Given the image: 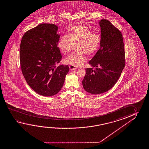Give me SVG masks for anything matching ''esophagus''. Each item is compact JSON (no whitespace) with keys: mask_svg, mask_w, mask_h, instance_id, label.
Returning <instances> with one entry per match:
<instances>
[{"mask_svg":"<svg viewBox=\"0 0 149 149\" xmlns=\"http://www.w3.org/2000/svg\"><path fill=\"white\" fill-rule=\"evenodd\" d=\"M69 68H70V69L71 70H76V69H77V67H75V66H73V65H70L69 66Z\"/></svg>","mask_w":149,"mask_h":149,"instance_id":"34e87169","label":"esophagus"}]
</instances>
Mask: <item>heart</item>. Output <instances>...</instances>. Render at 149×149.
<instances>
[{
    "instance_id": "obj_1",
    "label": "heart",
    "mask_w": 149,
    "mask_h": 149,
    "mask_svg": "<svg viewBox=\"0 0 149 149\" xmlns=\"http://www.w3.org/2000/svg\"><path fill=\"white\" fill-rule=\"evenodd\" d=\"M101 37L86 26L76 25L71 28L67 35L61 37L58 47L60 51L66 54L71 50L73 45H75L76 52L72 53L64 59L66 64L74 66H80L85 61V54L95 53L100 46Z\"/></svg>"
}]
</instances>
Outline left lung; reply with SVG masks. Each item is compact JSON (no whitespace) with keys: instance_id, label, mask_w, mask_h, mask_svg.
I'll return each mask as SVG.
<instances>
[{"instance_id":"1","label":"left lung","mask_w":149,"mask_h":149,"mask_svg":"<svg viewBox=\"0 0 149 149\" xmlns=\"http://www.w3.org/2000/svg\"><path fill=\"white\" fill-rule=\"evenodd\" d=\"M98 22L101 28L100 48L89 62L95 68H86L82 81L84 89L93 95L105 93L112 88L125 65L121 32L108 20Z\"/></svg>"}]
</instances>
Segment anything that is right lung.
<instances>
[{
    "mask_svg": "<svg viewBox=\"0 0 149 149\" xmlns=\"http://www.w3.org/2000/svg\"><path fill=\"white\" fill-rule=\"evenodd\" d=\"M58 29L54 24H40L25 33L20 45L22 74L33 90L46 97L59 93L69 71L68 65L56 66L62 59Z\"/></svg>",
    "mask_w": 149,
    "mask_h": 149,
    "instance_id": "obj_1",
    "label": "right lung"
}]
</instances>
